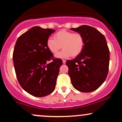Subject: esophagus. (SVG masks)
<instances>
[{
  "label": "esophagus",
  "mask_w": 122,
  "mask_h": 122,
  "mask_svg": "<svg viewBox=\"0 0 122 122\" xmlns=\"http://www.w3.org/2000/svg\"><path fill=\"white\" fill-rule=\"evenodd\" d=\"M62 63L63 64H65L66 63V60H62Z\"/></svg>",
  "instance_id": "1"
}]
</instances>
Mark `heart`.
I'll use <instances>...</instances> for the list:
<instances>
[{"mask_svg":"<svg viewBox=\"0 0 122 122\" xmlns=\"http://www.w3.org/2000/svg\"><path fill=\"white\" fill-rule=\"evenodd\" d=\"M46 45L49 50L54 54H57L62 47L63 50L56 56L57 58H67L71 56L76 57L81 53L84 46V40L80 33L63 29L54 34V39L49 38Z\"/></svg>","mask_w":122,"mask_h":122,"instance_id":"1","label":"heart"}]
</instances>
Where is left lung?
<instances>
[{
	"mask_svg": "<svg viewBox=\"0 0 122 122\" xmlns=\"http://www.w3.org/2000/svg\"><path fill=\"white\" fill-rule=\"evenodd\" d=\"M71 29L81 34L84 40L81 53L66 62L72 85L80 92L94 91L105 81L108 72L110 50L106 38L87 25Z\"/></svg>",
	"mask_w": 122,
	"mask_h": 122,
	"instance_id": "8db88e82",
	"label": "left lung"
}]
</instances>
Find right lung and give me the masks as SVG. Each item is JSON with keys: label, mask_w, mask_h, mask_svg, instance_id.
<instances>
[{"label": "right lung", "mask_w": 122, "mask_h": 122, "mask_svg": "<svg viewBox=\"0 0 122 122\" xmlns=\"http://www.w3.org/2000/svg\"><path fill=\"white\" fill-rule=\"evenodd\" d=\"M55 30L39 26L31 28L18 38L13 62L19 84L36 97H44L55 89L62 60L53 58L47 47L49 37Z\"/></svg>", "instance_id": "add662e5"}]
</instances>
